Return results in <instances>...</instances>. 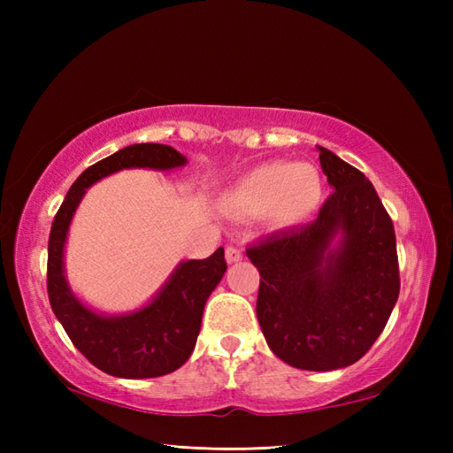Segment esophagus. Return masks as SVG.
Here are the masks:
<instances>
[{
    "instance_id": "1",
    "label": "esophagus",
    "mask_w": 453,
    "mask_h": 453,
    "mask_svg": "<svg viewBox=\"0 0 453 453\" xmlns=\"http://www.w3.org/2000/svg\"><path fill=\"white\" fill-rule=\"evenodd\" d=\"M243 258V253L239 251L237 247H227L226 249V261L229 263V265H234V263H239Z\"/></svg>"
}]
</instances>
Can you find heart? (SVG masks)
I'll use <instances>...</instances> for the list:
<instances>
[{
  "label": "heart",
  "instance_id": "b5f03b06",
  "mask_svg": "<svg viewBox=\"0 0 453 453\" xmlns=\"http://www.w3.org/2000/svg\"><path fill=\"white\" fill-rule=\"evenodd\" d=\"M323 177L311 163H263L239 179L227 192L229 206L242 214H263L268 226H300L319 208Z\"/></svg>",
  "mask_w": 453,
  "mask_h": 453
}]
</instances>
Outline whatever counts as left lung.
Here are the masks:
<instances>
[{
    "label": "left lung",
    "instance_id": "8db88e82",
    "mask_svg": "<svg viewBox=\"0 0 453 453\" xmlns=\"http://www.w3.org/2000/svg\"><path fill=\"white\" fill-rule=\"evenodd\" d=\"M321 169L333 195L319 216L247 249L261 286L257 317L266 344L300 370L358 362L399 297L395 229L372 182L326 148Z\"/></svg>",
    "mask_w": 453,
    "mask_h": 453
}]
</instances>
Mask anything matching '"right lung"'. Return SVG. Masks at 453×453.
Returning a JSON list of instances; mask_svg holds the SVG:
<instances>
[{
	"mask_svg": "<svg viewBox=\"0 0 453 453\" xmlns=\"http://www.w3.org/2000/svg\"><path fill=\"white\" fill-rule=\"evenodd\" d=\"M187 157L163 143H134L95 163L75 179L52 221L48 239V300L75 349L95 368L114 378L146 380L179 370L195 350L202 311L227 271L224 247L202 258L182 261L151 300L130 313L109 315L85 305L65 278L67 232L85 192L122 169L171 171Z\"/></svg>",
	"mask_w": 453,
	"mask_h": 453,
	"instance_id": "add662e5",
	"label": "right lung"
}]
</instances>
